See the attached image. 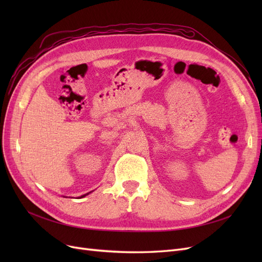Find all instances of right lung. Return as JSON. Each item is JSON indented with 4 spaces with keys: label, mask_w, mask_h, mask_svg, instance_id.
Wrapping results in <instances>:
<instances>
[{
    "label": "right lung",
    "mask_w": 262,
    "mask_h": 262,
    "mask_svg": "<svg viewBox=\"0 0 262 262\" xmlns=\"http://www.w3.org/2000/svg\"><path fill=\"white\" fill-rule=\"evenodd\" d=\"M85 195H86V194H84V195H82V196H81V198H83V196H85Z\"/></svg>",
    "instance_id": "add662e5"
}]
</instances>
